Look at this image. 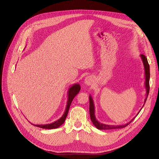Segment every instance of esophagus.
I'll use <instances>...</instances> for the list:
<instances>
[{
  "mask_svg": "<svg viewBox=\"0 0 159 159\" xmlns=\"http://www.w3.org/2000/svg\"><path fill=\"white\" fill-rule=\"evenodd\" d=\"M93 82V78L91 76H87L84 80V83L85 84L88 85H90Z\"/></svg>",
  "mask_w": 159,
  "mask_h": 159,
  "instance_id": "1",
  "label": "esophagus"
}]
</instances>
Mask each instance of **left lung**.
I'll return each instance as SVG.
<instances>
[{
	"label": "left lung",
	"mask_w": 159,
	"mask_h": 159,
	"mask_svg": "<svg viewBox=\"0 0 159 159\" xmlns=\"http://www.w3.org/2000/svg\"><path fill=\"white\" fill-rule=\"evenodd\" d=\"M141 57L143 61V63L144 65V68H145V88H146V98L145 99V103L147 101L148 95L149 93V80H150V68H149V64L148 63V61L147 57L145 55L141 54ZM89 115H90V118L91 121H92L93 124L95 125V127L99 129V130H108V129H121L127 127L128 125L131 123L134 119L135 118L136 116H137V115L139 113V112L141 111H139L138 114L134 117L133 119H131V121H129V123L125 124V125H105L99 123L97 119H96V117L95 116V107H94V103H93V101L92 99V97H91V95L89 96ZM145 105V104H144ZM143 105V106H144ZM143 108V107H142Z\"/></svg>",
	"instance_id": "left-lung-1"
}]
</instances>
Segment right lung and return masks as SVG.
Segmentation results:
<instances>
[{"instance_id":"right-lung-1","label":"right lung","mask_w":159,"mask_h":159,"mask_svg":"<svg viewBox=\"0 0 159 159\" xmlns=\"http://www.w3.org/2000/svg\"><path fill=\"white\" fill-rule=\"evenodd\" d=\"M81 88L79 84H75L74 85H72L71 87L70 88L68 91V102H67V105L65 109L64 113L62 115V117L59 119L58 120H57L55 122L52 123L50 124H46V125H34L32 124L33 125H34L36 127L42 128V129H56L60 127L62 124H63L65 121V120L66 119L67 115H68V111L70 107V105L73 101L74 98L75 97V95L79 93V91L80 90ZM32 124V123H31Z\"/></svg>"}]
</instances>
